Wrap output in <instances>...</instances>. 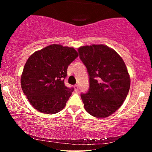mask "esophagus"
Wrapping results in <instances>:
<instances>
[{
    "label": "esophagus",
    "instance_id": "34e87169",
    "mask_svg": "<svg viewBox=\"0 0 152 152\" xmlns=\"http://www.w3.org/2000/svg\"><path fill=\"white\" fill-rule=\"evenodd\" d=\"M74 89H75V91H77L78 90V84H76L75 86H74Z\"/></svg>",
    "mask_w": 152,
    "mask_h": 152
}]
</instances>
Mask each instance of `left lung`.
I'll list each match as a JSON object with an SVG mask.
<instances>
[{
	"instance_id": "8db88e82",
	"label": "left lung",
	"mask_w": 152,
	"mask_h": 152,
	"mask_svg": "<svg viewBox=\"0 0 152 152\" xmlns=\"http://www.w3.org/2000/svg\"><path fill=\"white\" fill-rule=\"evenodd\" d=\"M79 57L89 76V88L81 94L84 109L92 116L105 118L121 106L130 88V77L118 53L104 45L82 46Z\"/></svg>"
}]
</instances>
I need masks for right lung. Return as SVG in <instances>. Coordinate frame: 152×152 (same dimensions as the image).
I'll use <instances>...</instances> for the list:
<instances>
[{
	"mask_svg": "<svg viewBox=\"0 0 152 152\" xmlns=\"http://www.w3.org/2000/svg\"><path fill=\"white\" fill-rule=\"evenodd\" d=\"M78 56L73 48L53 44L37 51L28 58L20 85L35 109L55 114L65 107L74 91L64 84L68 66Z\"/></svg>",
	"mask_w": 152,
	"mask_h": 152,
	"instance_id": "right-lung-1",
	"label": "right lung"
}]
</instances>
